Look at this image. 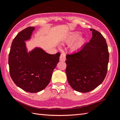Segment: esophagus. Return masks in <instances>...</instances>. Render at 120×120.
<instances>
[{"label":"esophagus","mask_w":120,"mask_h":120,"mask_svg":"<svg viewBox=\"0 0 120 120\" xmlns=\"http://www.w3.org/2000/svg\"><path fill=\"white\" fill-rule=\"evenodd\" d=\"M60 60L61 61H64L66 60V54H65L64 53H61Z\"/></svg>","instance_id":"esophagus-1"}]
</instances>
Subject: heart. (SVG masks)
<instances>
[{"label":"heart","mask_w":120,"mask_h":120,"mask_svg":"<svg viewBox=\"0 0 120 120\" xmlns=\"http://www.w3.org/2000/svg\"><path fill=\"white\" fill-rule=\"evenodd\" d=\"M79 34H80V33L79 32H72L68 36L66 39V42L67 43H71L76 39L72 43L71 45V49L73 50H77L80 49L85 43L86 39L83 37H79Z\"/></svg>","instance_id":"b5f03b06"}]
</instances>
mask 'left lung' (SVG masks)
<instances>
[{"label":"left lung","mask_w":120,"mask_h":120,"mask_svg":"<svg viewBox=\"0 0 120 120\" xmlns=\"http://www.w3.org/2000/svg\"><path fill=\"white\" fill-rule=\"evenodd\" d=\"M92 38L78 52L67 54L66 72L68 81L76 91L87 93L103 82L109 60L106 41L100 32L90 28Z\"/></svg>","instance_id":"1"}]
</instances>
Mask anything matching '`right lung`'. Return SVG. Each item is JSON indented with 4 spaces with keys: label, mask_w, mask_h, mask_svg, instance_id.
I'll use <instances>...</instances> for the list:
<instances>
[{
    "label": "right lung",
    "mask_w": 120,
    "mask_h": 120,
    "mask_svg": "<svg viewBox=\"0 0 120 120\" xmlns=\"http://www.w3.org/2000/svg\"><path fill=\"white\" fill-rule=\"evenodd\" d=\"M34 27L19 32L13 40L8 56L9 73L13 82L27 92L45 89L60 60V52L50 54L36 48L28 52L24 41L30 39Z\"/></svg>",
    "instance_id": "right-lung-1"
}]
</instances>
